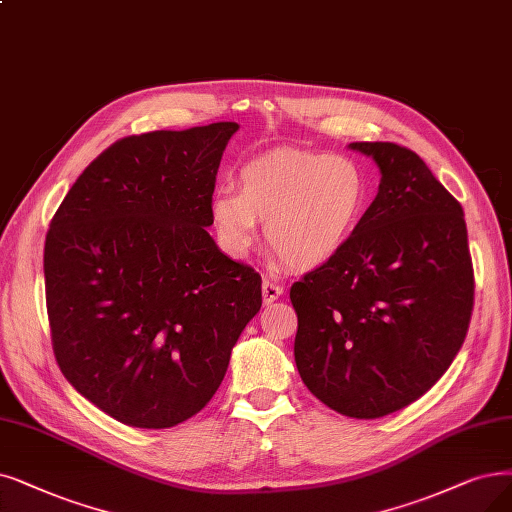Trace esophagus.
<instances>
[{
    "label": "esophagus",
    "instance_id": "obj_1",
    "mask_svg": "<svg viewBox=\"0 0 512 512\" xmlns=\"http://www.w3.org/2000/svg\"><path fill=\"white\" fill-rule=\"evenodd\" d=\"M281 294H283V288H281L279 283H275L271 279H264L262 281V300H264V304L275 302Z\"/></svg>",
    "mask_w": 512,
    "mask_h": 512
}]
</instances>
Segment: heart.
I'll list each match as a JSON object with an SVG mask.
<instances>
[{"mask_svg": "<svg viewBox=\"0 0 512 512\" xmlns=\"http://www.w3.org/2000/svg\"><path fill=\"white\" fill-rule=\"evenodd\" d=\"M370 203L359 163L344 155L279 149L239 170V189L212 197L214 227L233 254L248 252L267 222L273 254L298 271L334 260L355 235Z\"/></svg>", "mask_w": 512, "mask_h": 512, "instance_id": "obj_1", "label": "heart"}]
</instances>
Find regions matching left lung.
I'll return each instance as SVG.
<instances>
[{
  "instance_id": "obj_1",
  "label": "left lung",
  "mask_w": 512,
  "mask_h": 512,
  "mask_svg": "<svg viewBox=\"0 0 512 512\" xmlns=\"http://www.w3.org/2000/svg\"><path fill=\"white\" fill-rule=\"evenodd\" d=\"M382 180L346 248L290 290L294 359L334 412L380 418L420 399L458 355L475 302L462 206L407 147L351 142Z\"/></svg>"
}]
</instances>
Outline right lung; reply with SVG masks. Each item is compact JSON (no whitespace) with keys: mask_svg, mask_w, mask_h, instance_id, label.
Returning a JSON list of instances; mask_svg holds the SVG:
<instances>
[{"mask_svg":"<svg viewBox=\"0 0 512 512\" xmlns=\"http://www.w3.org/2000/svg\"><path fill=\"white\" fill-rule=\"evenodd\" d=\"M220 121L126 136L102 151L60 203L46 235L52 351L98 410L170 428L214 397L262 279L224 256L206 227L222 151Z\"/></svg>","mask_w":512,"mask_h":512,"instance_id":"1","label":"right lung"}]
</instances>
